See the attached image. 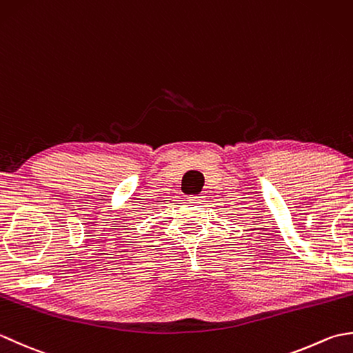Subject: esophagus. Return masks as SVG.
Instances as JSON below:
<instances>
[{
  "instance_id": "1",
  "label": "esophagus",
  "mask_w": 353,
  "mask_h": 353,
  "mask_svg": "<svg viewBox=\"0 0 353 353\" xmlns=\"http://www.w3.org/2000/svg\"><path fill=\"white\" fill-rule=\"evenodd\" d=\"M188 201L194 205H203L206 201V196H203V194H199V196H191V197H188Z\"/></svg>"
}]
</instances>
